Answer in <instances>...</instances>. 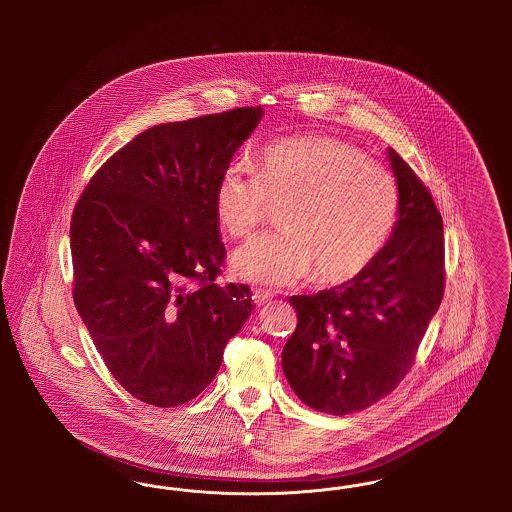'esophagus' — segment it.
I'll return each mask as SVG.
<instances>
[{"label":"esophagus","mask_w":512,"mask_h":512,"mask_svg":"<svg viewBox=\"0 0 512 512\" xmlns=\"http://www.w3.org/2000/svg\"><path fill=\"white\" fill-rule=\"evenodd\" d=\"M270 299H272V293L268 292V290H263V288H255L253 290V301L257 305H265Z\"/></svg>","instance_id":"esophagus-1"}]
</instances>
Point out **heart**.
<instances>
[{"label":"heart","instance_id":"heart-1","mask_svg":"<svg viewBox=\"0 0 512 512\" xmlns=\"http://www.w3.org/2000/svg\"><path fill=\"white\" fill-rule=\"evenodd\" d=\"M282 230L257 236L230 257L236 276L290 286L317 270L324 284L359 276L390 240L399 190L390 172L332 136H292L261 149L257 167L220 172L213 209L220 228L247 238L282 205Z\"/></svg>","mask_w":512,"mask_h":512}]
</instances>
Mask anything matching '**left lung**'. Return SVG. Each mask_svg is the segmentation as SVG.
<instances>
[{"label":"left lung","mask_w":512,"mask_h":512,"mask_svg":"<svg viewBox=\"0 0 512 512\" xmlns=\"http://www.w3.org/2000/svg\"><path fill=\"white\" fill-rule=\"evenodd\" d=\"M388 157L399 213L386 247L340 286L290 297L297 328L282 368L295 395L320 413H357L395 390L443 297L438 207L395 149L388 147Z\"/></svg>","instance_id":"obj_1"}]
</instances>
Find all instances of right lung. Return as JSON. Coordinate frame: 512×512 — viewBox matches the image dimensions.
I'll list each match as a JSON object with an SVG mask.
<instances>
[{"label": "right lung", "instance_id": "right-lung-1", "mask_svg": "<svg viewBox=\"0 0 512 512\" xmlns=\"http://www.w3.org/2000/svg\"><path fill=\"white\" fill-rule=\"evenodd\" d=\"M261 117L240 107L157 124L109 157L76 201V311L115 380L147 405L176 407L205 390L253 311L245 284L215 282L226 249L213 194Z\"/></svg>", "mask_w": 512, "mask_h": 512}]
</instances>
